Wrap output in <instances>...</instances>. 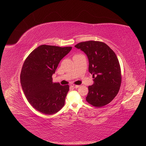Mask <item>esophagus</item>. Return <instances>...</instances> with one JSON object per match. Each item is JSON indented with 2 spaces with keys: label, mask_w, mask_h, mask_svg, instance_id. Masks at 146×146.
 <instances>
[{
  "label": "esophagus",
  "mask_w": 146,
  "mask_h": 146,
  "mask_svg": "<svg viewBox=\"0 0 146 146\" xmlns=\"http://www.w3.org/2000/svg\"><path fill=\"white\" fill-rule=\"evenodd\" d=\"M71 87H72V88H78V87H80V85H74V84H72V85H71Z\"/></svg>",
  "instance_id": "34e87169"
}]
</instances>
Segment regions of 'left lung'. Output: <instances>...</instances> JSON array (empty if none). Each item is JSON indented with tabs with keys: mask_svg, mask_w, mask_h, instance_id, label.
I'll list each match as a JSON object with an SVG mask.
<instances>
[{
	"mask_svg": "<svg viewBox=\"0 0 146 146\" xmlns=\"http://www.w3.org/2000/svg\"><path fill=\"white\" fill-rule=\"evenodd\" d=\"M75 47L87 55L89 72L94 78V84L88 87L86 101L98 108L109 104L117 95L122 79L120 65L115 52L100 41L82 42Z\"/></svg>",
	"mask_w": 146,
	"mask_h": 146,
	"instance_id": "8db88e82",
	"label": "left lung"
}]
</instances>
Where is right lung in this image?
<instances>
[{"label":"right lung","mask_w":146,"mask_h":146,"mask_svg":"<svg viewBox=\"0 0 146 146\" xmlns=\"http://www.w3.org/2000/svg\"><path fill=\"white\" fill-rule=\"evenodd\" d=\"M71 46L42 45L26 58L21 73L23 91L30 104L45 114L57 113L65 104L69 85L54 83L52 75Z\"/></svg>","instance_id":"1"}]
</instances>
